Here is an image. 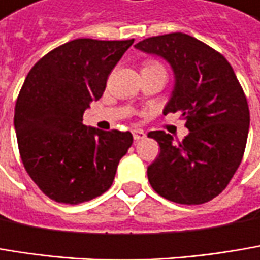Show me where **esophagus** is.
<instances>
[{
	"mask_svg": "<svg viewBox=\"0 0 260 260\" xmlns=\"http://www.w3.org/2000/svg\"><path fill=\"white\" fill-rule=\"evenodd\" d=\"M133 138L138 142V140L140 139H145V138H146V133H145L143 130H139V128H138V130H133Z\"/></svg>",
	"mask_w": 260,
	"mask_h": 260,
	"instance_id": "34e87169",
	"label": "esophagus"
}]
</instances>
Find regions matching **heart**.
Instances as JSON below:
<instances>
[{"instance_id": "heart-1", "label": "heart", "mask_w": 260, "mask_h": 260, "mask_svg": "<svg viewBox=\"0 0 260 260\" xmlns=\"http://www.w3.org/2000/svg\"><path fill=\"white\" fill-rule=\"evenodd\" d=\"M145 68H162V66L159 65L158 62H154V60H148V62L143 65V69H145Z\"/></svg>"}]
</instances>
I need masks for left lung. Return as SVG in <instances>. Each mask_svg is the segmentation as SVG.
<instances>
[{"label":"left lung","instance_id":"1","mask_svg":"<svg viewBox=\"0 0 260 260\" xmlns=\"http://www.w3.org/2000/svg\"><path fill=\"white\" fill-rule=\"evenodd\" d=\"M135 47L172 66L175 87L162 112H180L189 130L177 143L161 130L148 135L159 145L148 180L170 201L207 203L226 188L243 159L250 124L244 91L228 60L191 35L151 37Z\"/></svg>","mask_w":260,"mask_h":260}]
</instances>
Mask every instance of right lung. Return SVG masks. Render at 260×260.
Segmentation results:
<instances>
[{
	"label": "right lung",
	"mask_w": 260,
	"mask_h": 260,
	"mask_svg": "<svg viewBox=\"0 0 260 260\" xmlns=\"http://www.w3.org/2000/svg\"><path fill=\"white\" fill-rule=\"evenodd\" d=\"M133 41L78 38L51 50L29 71L16 102L14 128L22 162L48 198L80 204L111 188L133 136L87 127L83 114L102 98L111 71Z\"/></svg>",
	"instance_id": "1"
}]
</instances>
